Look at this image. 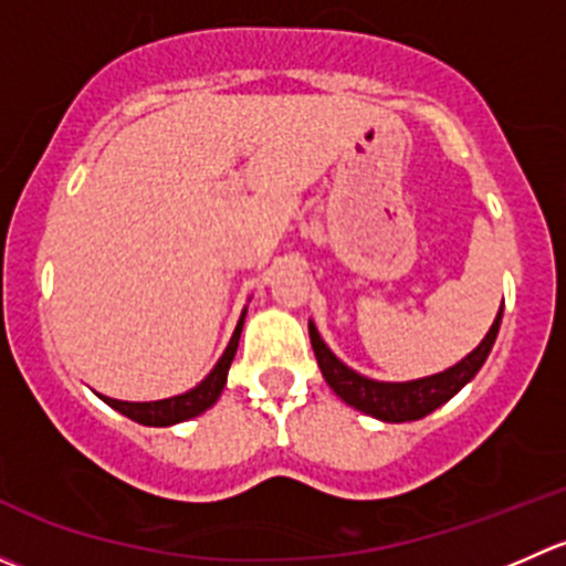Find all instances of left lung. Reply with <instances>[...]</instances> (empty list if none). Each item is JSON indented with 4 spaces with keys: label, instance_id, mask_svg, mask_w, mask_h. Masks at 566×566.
I'll list each match as a JSON object with an SVG mask.
<instances>
[{
    "label": "left lung",
    "instance_id": "8db88e82",
    "mask_svg": "<svg viewBox=\"0 0 566 566\" xmlns=\"http://www.w3.org/2000/svg\"><path fill=\"white\" fill-rule=\"evenodd\" d=\"M501 315H504V304H501V312L495 315L493 325H490L488 336L460 364H454V367L443 369L438 375H430V378L408 380V384H380V380L364 378L356 369L345 367L328 350V345L319 339L315 323H310V339L312 347H315L319 373H323L325 384L334 389L336 397H342L347 405H353L356 410L375 416L380 421H416L424 419L436 408H441L443 402H449L482 369L490 350H493L495 336H499Z\"/></svg>",
    "mask_w": 566,
    "mask_h": 566
}]
</instances>
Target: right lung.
Wrapping results in <instances>:
<instances>
[{"instance_id": "add662e5", "label": "right lung", "mask_w": 566, "mask_h": 566, "mask_svg": "<svg viewBox=\"0 0 566 566\" xmlns=\"http://www.w3.org/2000/svg\"><path fill=\"white\" fill-rule=\"evenodd\" d=\"M243 317H247V312H243L241 319H238L235 334H232L230 345H227L224 356L219 358L213 373H210L202 384L193 386L191 391L177 394V397H169V399H156V402H123V399L104 397V394H101V399H104L106 405H112L114 410H119L123 416H128V419L139 421V424H147V427H169V424H177V421H186V419H193V416L205 413L210 405H216V399L221 397V391H224L227 373H230V364L238 350V339H241Z\"/></svg>"}]
</instances>
